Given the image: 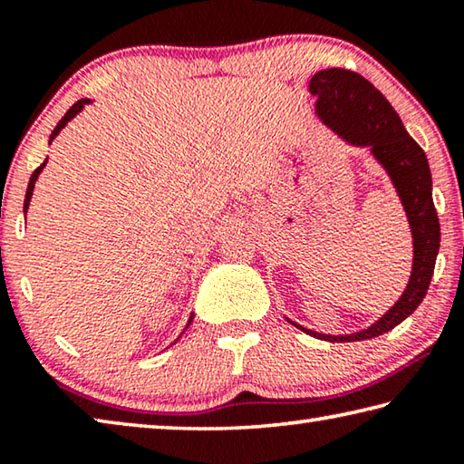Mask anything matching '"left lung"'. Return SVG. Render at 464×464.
Returning <instances> with one entry per match:
<instances>
[{
    "mask_svg": "<svg viewBox=\"0 0 464 464\" xmlns=\"http://www.w3.org/2000/svg\"><path fill=\"white\" fill-rule=\"evenodd\" d=\"M311 93L317 96V114L343 139L356 145L372 147V153L395 184L410 218L413 233V270L403 296L387 315L372 327L352 335H324L309 332L329 342H360L382 335L418 309L428 293L436 256L440 247V223L434 200H431V176L423 149L407 135L399 114L389 100L350 69H325L311 80Z\"/></svg>",
    "mask_w": 464,
    "mask_h": 464,
    "instance_id": "left-lung-1",
    "label": "left lung"
}]
</instances>
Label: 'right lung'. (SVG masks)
<instances>
[{
    "mask_svg": "<svg viewBox=\"0 0 464 464\" xmlns=\"http://www.w3.org/2000/svg\"><path fill=\"white\" fill-rule=\"evenodd\" d=\"M88 102L90 100H77L75 102V104L72 106V108H69L67 110V112H65V116H63V119L59 121V124H57V127H54V130L51 132V140L54 139V137H57L59 135V132H61V129L63 127H65V124L69 122V121H72L73 119V116L77 114V112H82V108L85 106V104H88ZM51 140H49V143H51ZM44 163H46V160L41 163V166H38L36 169H34V174L33 176H30V182H28V190H26V198H24V213H26V210H28V204H30V198H33V190H34V182H36V178H38V174H41V171H43V168H44ZM190 321H192V317H190ZM190 321H188V324H190Z\"/></svg>",
    "mask_w": 464,
    "mask_h": 464,
    "instance_id": "add662e5",
    "label": "right lung"
}]
</instances>
